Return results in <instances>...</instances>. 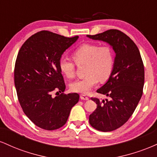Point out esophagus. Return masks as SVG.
<instances>
[{"label": "esophagus", "mask_w": 157, "mask_h": 157, "mask_svg": "<svg viewBox=\"0 0 157 157\" xmlns=\"http://www.w3.org/2000/svg\"><path fill=\"white\" fill-rule=\"evenodd\" d=\"M80 99L82 100H89V97L85 94H80Z\"/></svg>", "instance_id": "obj_1"}]
</instances>
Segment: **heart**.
Segmentation results:
<instances>
[{
    "mask_svg": "<svg viewBox=\"0 0 157 157\" xmlns=\"http://www.w3.org/2000/svg\"><path fill=\"white\" fill-rule=\"evenodd\" d=\"M73 59L77 65L86 64V77L70 84L74 92L87 94L99 82H105L111 77L114 64L113 52L109 46H100L92 44L81 45L73 52ZM59 68L63 75L71 79L75 75V65L70 59L62 57Z\"/></svg>",
    "mask_w": 157,
    "mask_h": 157,
    "instance_id": "heart-1",
    "label": "heart"
}]
</instances>
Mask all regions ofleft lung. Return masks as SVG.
I'll use <instances>...</instances> for the list:
<instances>
[{
	"instance_id": "1",
	"label": "left lung",
	"mask_w": 157,
	"mask_h": 157,
	"mask_svg": "<svg viewBox=\"0 0 157 157\" xmlns=\"http://www.w3.org/2000/svg\"><path fill=\"white\" fill-rule=\"evenodd\" d=\"M87 37L107 43L115 52L111 77L97 90L110 100L91 98L97 109L89 116V123L95 129L112 131L128 120L141 99L145 80L143 63L134 41L119 30L110 29Z\"/></svg>"
}]
</instances>
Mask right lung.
I'll return each instance as SVG.
<instances>
[{"label": "right lung", "instance_id": "right-lung-1", "mask_svg": "<svg viewBox=\"0 0 157 157\" xmlns=\"http://www.w3.org/2000/svg\"><path fill=\"white\" fill-rule=\"evenodd\" d=\"M48 31L32 35L21 46L15 66V86L23 112L45 130L60 128L67 121L78 94H64L63 77L59 68L63 54L78 39ZM60 92L51 97L52 91Z\"/></svg>", "mask_w": 157, "mask_h": 157}]
</instances>
